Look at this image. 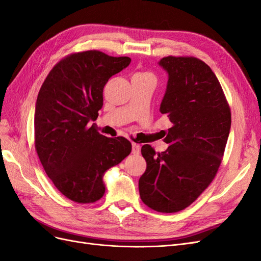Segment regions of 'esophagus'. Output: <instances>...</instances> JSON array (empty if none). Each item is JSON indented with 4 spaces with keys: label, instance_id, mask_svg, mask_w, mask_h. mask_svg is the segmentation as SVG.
Returning a JSON list of instances; mask_svg holds the SVG:
<instances>
[{
    "label": "esophagus",
    "instance_id": "esophagus-1",
    "mask_svg": "<svg viewBox=\"0 0 261 261\" xmlns=\"http://www.w3.org/2000/svg\"><path fill=\"white\" fill-rule=\"evenodd\" d=\"M132 153L135 155L140 153V146L138 144H135V143L132 144Z\"/></svg>",
    "mask_w": 261,
    "mask_h": 261
}]
</instances>
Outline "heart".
<instances>
[{"mask_svg": "<svg viewBox=\"0 0 261 261\" xmlns=\"http://www.w3.org/2000/svg\"><path fill=\"white\" fill-rule=\"evenodd\" d=\"M143 74H144V75H149V74H146V73H143Z\"/></svg>", "mask_w": 261, "mask_h": 261, "instance_id": "1", "label": "heart"}]
</instances>
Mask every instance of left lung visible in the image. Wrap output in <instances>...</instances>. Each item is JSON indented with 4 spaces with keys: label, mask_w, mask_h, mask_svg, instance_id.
Returning <instances> with one entry per match:
<instances>
[{
    "label": "left lung",
    "mask_w": 261,
    "mask_h": 261,
    "mask_svg": "<svg viewBox=\"0 0 261 261\" xmlns=\"http://www.w3.org/2000/svg\"><path fill=\"white\" fill-rule=\"evenodd\" d=\"M159 65L169 81L160 112L172 123L155 153L141 147L147 168L139 178L143 202L158 212L187 208L215 178L231 128V110L212 69L194 57H167Z\"/></svg>",
    "instance_id": "obj_1"
}]
</instances>
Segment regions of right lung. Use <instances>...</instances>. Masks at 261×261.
<instances>
[{
  "mask_svg": "<svg viewBox=\"0 0 261 261\" xmlns=\"http://www.w3.org/2000/svg\"><path fill=\"white\" fill-rule=\"evenodd\" d=\"M129 63L97 50L72 53L54 65L39 91L35 148L54 186L75 202L99 200L106 171L132 151L126 138H109L89 126L103 106L106 84Z\"/></svg>",
  "mask_w": 261,
  "mask_h": 261,
  "instance_id": "obj_1",
  "label": "right lung"
}]
</instances>
